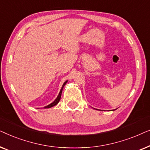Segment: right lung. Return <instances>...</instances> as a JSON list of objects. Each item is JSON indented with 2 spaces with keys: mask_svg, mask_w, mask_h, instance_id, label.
Masks as SVG:
<instances>
[{
  "mask_svg": "<svg viewBox=\"0 0 150 150\" xmlns=\"http://www.w3.org/2000/svg\"><path fill=\"white\" fill-rule=\"evenodd\" d=\"M67 81H66L65 82V83H64V84H63V86H62V88H61V91H60V92H59V96H57V99L54 100V102H52V103H51L50 104H49V105H48L47 106H46V107L45 108H50V107H52V106H55L56 105V104H57L59 103V100H60V99H61V93H62V90H63V87H64L65 86V84L67 83Z\"/></svg>",
  "mask_w": 150,
  "mask_h": 150,
  "instance_id": "add662e5",
  "label": "right lung"
}]
</instances>
